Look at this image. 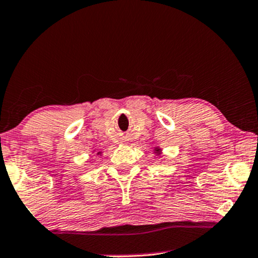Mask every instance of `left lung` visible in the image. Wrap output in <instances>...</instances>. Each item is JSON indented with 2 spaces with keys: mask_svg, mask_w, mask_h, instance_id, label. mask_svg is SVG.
Wrapping results in <instances>:
<instances>
[{
  "mask_svg": "<svg viewBox=\"0 0 258 258\" xmlns=\"http://www.w3.org/2000/svg\"><path fill=\"white\" fill-rule=\"evenodd\" d=\"M153 153H155L156 156H161L162 155V149L158 148V146H157V148L153 149Z\"/></svg>",
  "mask_w": 258,
  "mask_h": 258,
  "instance_id": "left-lung-1",
  "label": "left lung"
}]
</instances>
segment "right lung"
I'll list each match as a JSON object with an SVG mask.
<instances>
[{"mask_svg":"<svg viewBox=\"0 0 258 258\" xmlns=\"http://www.w3.org/2000/svg\"><path fill=\"white\" fill-rule=\"evenodd\" d=\"M94 151H95V150H94ZM94 153V152H93ZM96 156H102V151H97L96 152Z\"/></svg>","mask_w":258,"mask_h":258,"instance_id":"1","label":"right lung"}]
</instances>
